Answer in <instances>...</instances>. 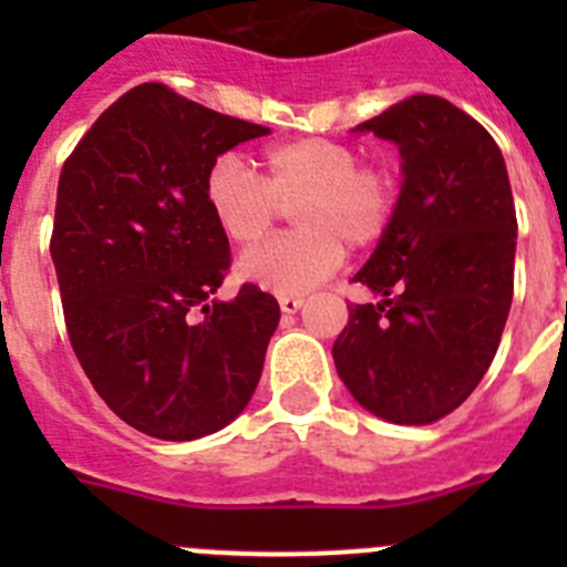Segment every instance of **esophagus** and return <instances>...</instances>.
<instances>
[{"label":"esophagus","mask_w":567,"mask_h":567,"mask_svg":"<svg viewBox=\"0 0 567 567\" xmlns=\"http://www.w3.org/2000/svg\"><path fill=\"white\" fill-rule=\"evenodd\" d=\"M278 303H280V312L292 315V312H298L300 307H303V298H298V295H284Z\"/></svg>","instance_id":"1"}]
</instances>
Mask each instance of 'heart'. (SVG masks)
I'll return each mask as SVG.
<instances>
[{
  "mask_svg": "<svg viewBox=\"0 0 567 567\" xmlns=\"http://www.w3.org/2000/svg\"><path fill=\"white\" fill-rule=\"evenodd\" d=\"M264 178L235 153L218 155L204 178V198L229 240H260L284 207L300 229L249 249L240 278L272 295H303L343 264L346 244L365 249L394 224L400 175L385 162H360L354 144L303 135L264 150Z\"/></svg>",
  "mask_w": 567,
  "mask_h": 567,
  "instance_id": "b5f03b06",
  "label": "heart"
}]
</instances>
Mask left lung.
<instances>
[{
  "instance_id": "left-lung-1",
  "label": "left lung",
  "mask_w": 567,
  "mask_h": 567,
  "mask_svg": "<svg viewBox=\"0 0 567 567\" xmlns=\"http://www.w3.org/2000/svg\"><path fill=\"white\" fill-rule=\"evenodd\" d=\"M358 130L398 144L403 187L392 229L352 278L380 300L349 303L334 365L378 417L437 423L477 389L508 320V169L488 130L440 96L405 99Z\"/></svg>"
}]
</instances>
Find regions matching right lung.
<instances>
[{"instance_id":"add662e5","label":"right lung","mask_w":567,"mask_h":567,"mask_svg":"<svg viewBox=\"0 0 567 567\" xmlns=\"http://www.w3.org/2000/svg\"><path fill=\"white\" fill-rule=\"evenodd\" d=\"M167 84L110 104L59 175L50 255L64 327L99 398L158 440H198L252 398L278 300L229 272V240L204 198L209 164L267 135Z\"/></svg>"}]
</instances>
